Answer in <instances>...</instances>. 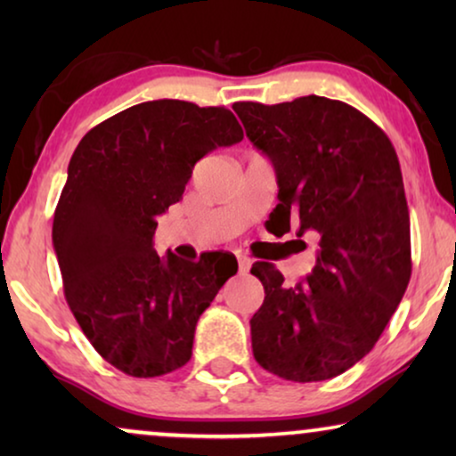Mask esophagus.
<instances>
[{
	"mask_svg": "<svg viewBox=\"0 0 456 456\" xmlns=\"http://www.w3.org/2000/svg\"><path fill=\"white\" fill-rule=\"evenodd\" d=\"M236 259H239V272H240V273H245V272L251 270V264H253V261L248 259L247 255H239V257H236Z\"/></svg>",
	"mask_w": 456,
	"mask_h": 456,
	"instance_id": "obj_1",
	"label": "esophagus"
}]
</instances>
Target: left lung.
<instances>
[{
	"mask_svg": "<svg viewBox=\"0 0 456 456\" xmlns=\"http://www.w3.org/2000/svg\"><path fill=\"white\" fill-rule=\"evenodd\" d=\"M232 110L276 172L278 226L320 239L315 267L295 286L267 261L253 264L265 290L251 317L255 361L290 382L336 378L371 351L411 278L396 151L382 128L336 99Z\"/></svg>",
	"mask_w": 456,
	"mask_h": 456,
	"instance_id": "1",
	"label": "left lung"
}]
</instances>
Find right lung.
<instances>
[{
	"mask_svg": "<svg viewBox=\"0 0 456 456\" xmlns=\"http://www.w3.org/2000/svg\"><path fill=\"white\" fill-rule=\"evenodd\" d=\"M242 136L226 108L158 99L97 124L74 149L53 248L70 311L116 370L155 378L191 359L199 317L239 264L228 255L159 257L153 234L197 161Z\"/></svg>",
	"mask_w": 456,
	"mask_h": 456,
	"instance_id": "1",
	"label": "right lung"
}]
</instances>
